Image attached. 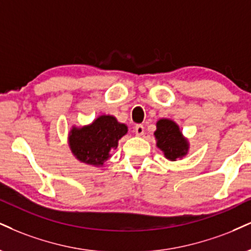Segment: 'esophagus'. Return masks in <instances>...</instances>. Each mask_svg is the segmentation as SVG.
Here are the masks:
<instances>
[{
  "mask_svg": "<svg viewBox=\"0 0 251 251\" xmlns=\"http://www.w3.org/2000/svg\"><path fill=\"white\" fill-rule=\"evenodd\" d=\"M134 132H135V134L138 135V137H141V135H144V133H145L144 125H141V124H138V125L134 127Z\"/></svg>",
  "mask_w": 251,
  "mask_h": 251,
  "instance_id": "obj_1",
  "label": "esophagus"
}]
</instances>
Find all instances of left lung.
Segmentation results:
<instances>
[{
  "mask_svg": "<svg viewBox=\"0 0 251 251\" xmlns=\"http://www.w3.org/2000/svg\"><path fill=\"white\" fill-rule=\"evenodd\" d=\"M156 145L168 160L175 161L177 158H182L187 154L188 144L181 134L179 126L168 119H160L156 123V131L154 132Z\"/></svg>",
  "mask_w": 251,
  "mask_h": 251,
  "instance_id": "obj_1",
  "label": "left lung"
}]
</instances>
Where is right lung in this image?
Instances as JSON below:
<instances>
[{
	"label": "right lung",
	"mask_w": 251,
	"mask_h": 251,
	"mask_svg": "<svg viewBox=\"0 0 251 251\" xmlns=\"http://www.w3.org/2000/svg\"><path fill=\"white\" fill-rule=\"evenodd\" d=\"M127 133V126L120 124L112 116H100L91 125L81 128L74 127L69 144L74 155L81 162L101 166L116 150L118 140Z\"/></svg>",
	"instance_id": "right-lung-1"
}]
</instances>
